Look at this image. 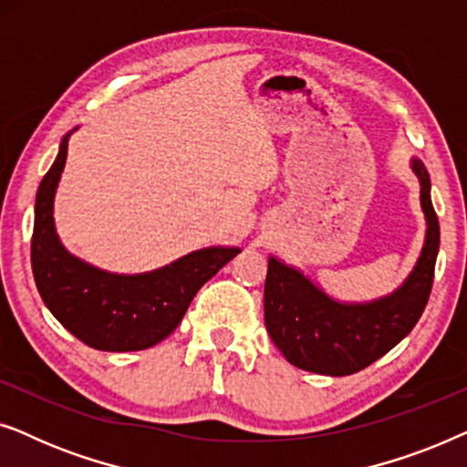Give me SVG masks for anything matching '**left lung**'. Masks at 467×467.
I'll return each mask as SVG.
<instances>
[{
    "mask_svg": "<svg viewBox=\"0 0 467 467\" xmlns=\"http://www.w3.org/2000/svg\"><path fill=\"white\" fill-rule=\"evenodd\" d=\"M410 170L420 187L425 240L417 264L398 289L368 302H342L299 267L270 254L264 289L265 327L291 366L325 376L355 374L404 340L423 315L431 293L440 225L423 161L412 157Z\"/></svg>",
    "mask_w": 467,
    "mask_h": 467,
    "instance_id": "obj_1",
    "label": "left lung"
}]
</instances>
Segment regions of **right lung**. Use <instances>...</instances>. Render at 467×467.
I'll use <instances>...</instances> for the list:
<instances>
[{
    "label": "right lung",
    "mask_w": 467,
    "mask_h": 467,
    "mask_svg": "<svg viewBox=\"0 0 467 467\" xmlns=\"http://www.w3.org/2000/svg\"><path fill=\"white\" fill-rule=\"evenodd\" d=\"M63 136L55 163L36 195L31 267L36 286L69 334L108 353L144 350L165 340L182 321L195 293L227 265L238 246H208L142 274L101 270L63 246L55 227V195L67 159Z\"/></svg>",
    "instance_id": "right-lung-1"
}]
</instances>
